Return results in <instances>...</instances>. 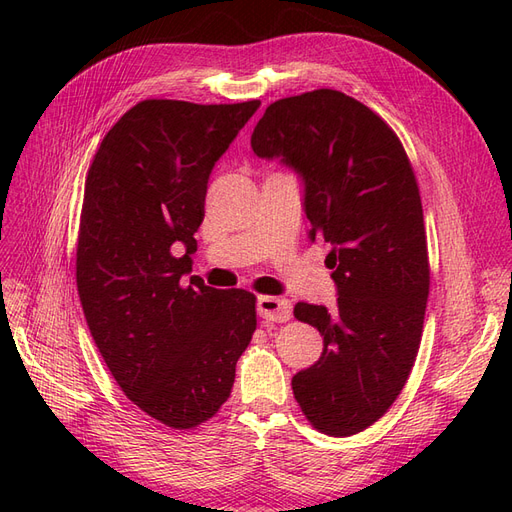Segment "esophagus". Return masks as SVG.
<instances>
[{
    "instance_id": "34e87169",
    "label": "esophagus",
    "mask_w": 512,
    "mask_h": 512,
    "mask_svg": "<svg viewBox=\"0 0 512 512\" xmlns=\"http://www.w3.org/2000/svg\"><path fill=\"white\" fill-rule=\"evenodd\" d=\"M258 314L269 322H286L290 320L292 305L284 297H269V294H265V297H258Z\"/></svg>"
}]
</instances>
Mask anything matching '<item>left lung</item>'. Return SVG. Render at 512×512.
Here are the masks:
<instances>
[{"instance_id":"obj_1","label":"left lung","mask_w":512,"mask_h":512,"mask_svg":"<svg viewBox=\"0 0 512 512\" xmlns=\"http://www.w3.org/2000/svg\"><path fill=\"white\" fill-rule=\"evenodd\" d=\"M252 149L303 177L309 239L331 245L337 309L294 305L324 342L294 399L318 431L354 436L393 406L421 346L429 254L412 164L389 123L337 89L269 104Z\"/></svg>"}]
</instances>
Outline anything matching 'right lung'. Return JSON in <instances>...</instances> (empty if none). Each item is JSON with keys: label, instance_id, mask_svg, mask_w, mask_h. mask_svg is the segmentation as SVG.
Here are the masks:
<instances>
[{"label": "right lung", "instance_id": "add662e5", "mask_svg": "<svg viewBox=\"0 0 512 512\" xmlns=\"http://www.w3.org/2000/svg\"><path fill=\"white\" fill-rule=\"evenodd\" d=\"M260 100H143L89 164L76 288L91 337L130 401L170 429L218 414L256 331V297L192 271L213 164Z\"/></svg>", "mask_w": 512, "mask_h": 512}]
</instances>
